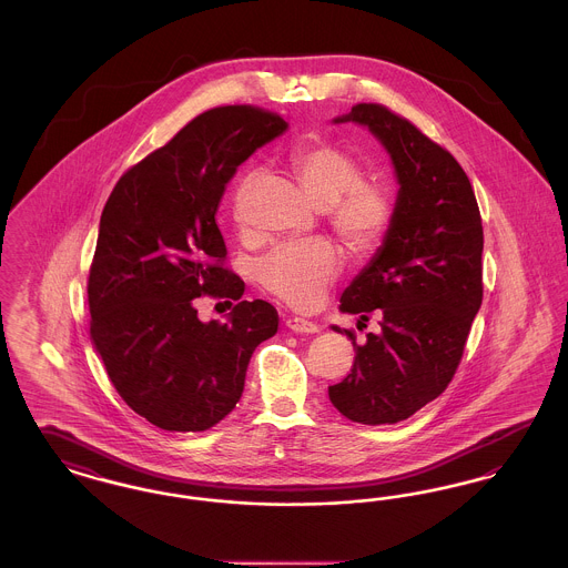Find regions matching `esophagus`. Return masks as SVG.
Masks as SVG:
<instances>
[{
  "label": "esophagus",
  "instance_id": "esophagus-1",
  "mask_svg": "<svg viewBox=\"0 0 568 568\" xmlns=\"http://www.w3.org/2000/svg\"><path fill=\"white\" fill-rule=\"evenodd\" d=\"M285 325L292 329V332H296V334H315V332H320V325L313 324V322H306V320H302V317H290Z\"/></svg>",
  "mask_w": 568,
  "mask_h": 568
}]
</instances>
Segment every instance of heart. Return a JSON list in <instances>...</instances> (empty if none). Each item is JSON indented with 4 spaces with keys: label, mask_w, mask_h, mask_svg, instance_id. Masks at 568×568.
<instances>
[{
    "label": "heart",
    "mask_w": 568,
    "mask_h": 568,
    "mask_svg": "<svg viewBox=\"0 0 568 568\" xmlns=\"http://www.w3.org/2000/svg\"><path fill=\"white\" fill-rule=\"evenodd\" d=\"M290 172L311 204L327 216L336 236L355 253H366L383 239L394 215L389 191L362 181V168L341 151L320 140L296 144L287 155ZM251 174H244L232 193V216L244 225V200ZM341 271V253L324 239L283 244L260 264V283L283 302L308 308L324 296Z\"/></svg>",
    "instance_id": "b5f03b06"
}]
</instances>
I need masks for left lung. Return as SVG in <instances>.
I'll use <instances>...</instances> for the list:
<instances>
[{"label":"left lung","mask_w":568,"mask_h":568,"mask_svg":"<svg viewBox=\"0 0 568 568\" xmlns=\"http://www.w3.org/2000/svg\"><path fill=\"white\" fill-rule=\"evenodd\" d=\"M332 123H355L377 138L398 193L383 243L341 297V311L362 322L375 311L381 332L353 343L352 373L327 394L352 422L398 424L438 398L456 375L484 297L481 215L454 155L403 116L357 104Z\"/></svg>","instance_id":"8db88e82"}]
</instances>
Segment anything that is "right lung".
Masks as SVG:
<instances>
[{
	"mask_svg": "<svg viewBox=\"0 0 568 568\" xmlns=\"http://www.w3.org/2000/svg\"><path fill=\"white\" fill-rule=\"evenodd\" d=\"M287 128L251 106L209 110L128 170L104 206L87 287L91 343L121 398L162 430L219 424L243 396L255 347L278 329L264 300L239 302L225 322H200L193 300L243 297L223 268L216 211L239 165Z\"/></svg>",
	"mask_w": 568,
	"mask_h": 568,
	"instance_id": "right-lung-1",
	"label": "right lung"
}]
</instances>
